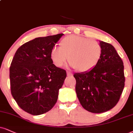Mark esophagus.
<instances>
[{"instance_id":"obj_1","label":"esophagus","mask_w":133,"mask_h":133,"mask_svg":"<svg viewBox=\"0 0 133 133\" xmlns=\"http://www.w3.org/2000/svg\"><path fill=\"white\" fill-rule=\"evenodd\" d=\"M67 76H73V73H71V72H70V71H68V72H67Z\"/></svg>"}]
</instances>
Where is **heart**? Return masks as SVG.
<instances>
[{"label": "heart", "mask_w": 133, "mask_h": 133, "mask_svg": "<svg viewBox=\"0 0 133 133\" xmlns=\"http://www.w3.org/2000/svg\"><path fill=\"white\" fill-rule=\"evenodd\" d=\"M59 49H54L50 58L54 65L61 67L68 60L76 71L86 73L92 70L99 63L102 54L99 42L86 37L68 36L62 39Z\"/></svg>", "instance_id": "b5f03b06"}]
</instances>
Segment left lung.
<instances>
[{
    "mask_svg": "<svg viewBox=\"0 0 133 133\" xmlns=\"http://www.w3.org/2000/svg\"><path fill=\"white\" fill-rule=\"evenodd\" d=\"M102 54L97 65L86 73H77L76 92L80 104L88 112L101 114L118 102L125 77L122 58L112 44L100 41Z\"/></svg>",
    "mask_w": 133,
    "mask_h": 133,
    "instance_id": "8db88e82",
    "label": "left lung"
}]
</instances>
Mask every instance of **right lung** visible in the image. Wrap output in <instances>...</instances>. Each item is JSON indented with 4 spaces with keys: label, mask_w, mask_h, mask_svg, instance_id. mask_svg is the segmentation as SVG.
Listing matches in <instances>:
<instances>
[{
    "label": "right lung",
    "mask_w": 133,
    "mask_h": 133,
    "mask_svg": "<svg viewBox=\"0 0 133 133\" xmlns=\"http://www.w3.org/2000/svg\"><path fill=\"white\" fill-rule=\"evenodd\" d=\"M63 35L37 37L16 50L10 66L11 93L21 109L32 115L50 110L66 77L52 62L50 54Z\"/></svg>",
    "instance_id": "obj_1"
}]
</instances>
